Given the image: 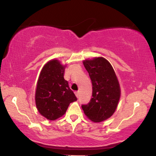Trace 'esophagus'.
Masks as SVG:
<instances>
[{
  "mask_svg": "<svg viewBox=\"0 0 156 156\" xmlns=\"http://www.w3.org/2000/svg\"><path fill=\"white\" fill-rule=\"evenodd\" d=\"M75 94H76L77 98H78V96H79V92H75Z\"/></svg>",
  "mask_w": 156,
  "mask_h": 156,
  "instance_id": "1",
  "label": "esophagus"
}]
</instances>
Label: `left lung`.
I'll return each mask as SVG.
<instances>
[{"label":"left lung","instance_id":"left-lung-1","mask_svg":"<svg viewBox=\"0 0 156 156\" xmlns=\"http://www.w3.org/2000/svg\"><path fill=\"white\" fill-rule=\"evenodd\" d=\"M92 84V98L82 109L88 119L101 122L110 118L117 109L121 91L112 64L103 57L83 62Z\"/></svg>","mask_w":156,"mask_h":156}]
</instances>
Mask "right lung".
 Instances as JSON below:
<instances>
[{"instance_id":"add662e5","label":"right lung","mask_w":156,"mask_h":156,"mask_svg":"<svg viewBox=\"0 0 156 156\" xmlns=\"http://www.w3.org/2000/svg\"><path fill=\"white\" fill-rule=\"evenodd\" d=\"M66 65L52 59L42 67L37 80L35 102L39 114L49 120L62 117L77 98L64 78Z\"/></svg>"}]
</instances>
